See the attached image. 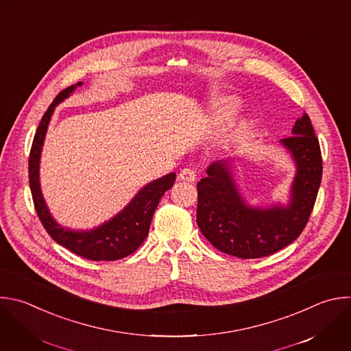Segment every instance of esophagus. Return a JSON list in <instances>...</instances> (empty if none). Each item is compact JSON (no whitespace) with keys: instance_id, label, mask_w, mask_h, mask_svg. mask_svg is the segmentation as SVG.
<instances>
[{"instance_id":"1","label":"esophagus","mask_w":351,"mask_h":351,"mask_svg":"<svg viewBox=\"0 0 351 351\" xmlns=\"http://www.w3.org/2000/svg\"><path fill=\"white\" fill-rule=\"evenodd\" d=\"M197 178V172L191 168H183L179 173V179L186 180V182H194Z\"/></svg>"}]
</instances>
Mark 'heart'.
Segmentation results:
<instances>
[{"label":"heart","instance_id":"b5f03b06","mask_svg":"<svg viewBox=\"0 0 351 351\" xmlns=\"http://www.w3.org/2000/svg\"><path fill=\"white\" fill-rule=\"evenodd\" d=\"M240 106V100L236 96H221L212 103L213 114L219 120H224L227 117L234 112Z\"/></svg>","mask_w":351,"mask_h":351}]
</instances>
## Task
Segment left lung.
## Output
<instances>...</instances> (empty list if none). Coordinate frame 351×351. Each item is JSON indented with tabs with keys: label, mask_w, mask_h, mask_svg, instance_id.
I'll use <instances>...</instances> for the list:
<instances>
[{
	"label": "left lung",
	"mask_w": 351,
	"mask_h": 351,
	"mask_svg": "<svg viewBox=\"0 0 351 351\" xmlns=\"http://www.w3.org/2000/svg\"><path fill=\"white\" fill-rule=\"evenodd\" d=\"M292 162L295 176L288 201L251 205L236 180V157L213 161L197 183V224L219 251L241 259L269 256L292 244L313 210L322 176V158L308 115L304 114L292 136L280 141Z\"/></svg>",
	"instance_id": "8db88e82"
}]
</instances>
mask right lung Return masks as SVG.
I'll use <instances>...</instances> for the list:
<instances>
[{"label": "right lung", "instance_id": "1", "mask_svg": "<svg viewBox=\"0 0 351 351\" xmlns=\"http://www.w3.org/2000/svg\"><path fill=\"white\" fill-rule=\"evenodd\" d=\"M81 85L82 82H77L62 90L41 119L29 158L30 189L38 217L48 234L58 244L89 261H119L134 254L146 240L154 210L165 191L173 186L176 173L171 172L145 184L119 213L97 227L89 230H73L59 224L49 212L41 191L40 161L55 107Z\"/></svg>", "mask_w": 351, "mask_h": 351}]
</instances>
